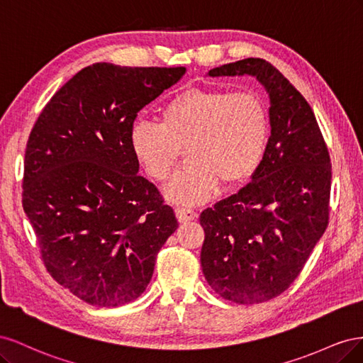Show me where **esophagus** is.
Listing matches in <instances>:
<instances>
[{"instance_id":"obj_1","label":"esophagus","mask_w":363,"mask_h":363,"mask_svg":"<svg viewBox=\"0 0 363 363\" xmlns=\"http://www.w3.org/2000/svg\"><path fill=\"white\" fill-rule=\"evenodd\" d=\"M175 215H177L179 223H189V221H194V219L196 218L195 211H192V208H186V207L175 208Z\"/></svg>"}]
</instances>
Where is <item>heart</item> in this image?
Instances as JSON below:
<instances>
[{
    "label": "heart",
    "mask_w": 363,
    "mask_h": 363,
    "mask_svg": "<svg viewBox=\"0 0 363 363\" xmlns=\"http://www.w3.org/2000/svg\"><path fill=\"white\" fill-rule=\"evenodd\" d=\"M160 123L136 118L130 148L152 180L164 182L184 150L188 164L168 184V199L200 204L219 186L236 188L259 169L269 140L265 101L251 92L188 89L163 106Z\"/></svg>",
    "instance_id": "1"
}]
</instances>
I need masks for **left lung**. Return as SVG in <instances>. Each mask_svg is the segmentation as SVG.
Instances as JSON below:
<instances>
[{"label": "left lung", "mask_w": 363, "mask_h": 363, "mask_svg": "<svg viewBox=\"0 0 363 363\" xmlns=\"http://www.w3.org/2000/svg\"><path fill=\"white\" fill-rule=\"evenodd\" d=\"M207 75H252L269 98L271 136L259 169L200 215L207 283L228 301L259 304L291 286L325 232L330 156L309 103L269 62L250 57Z\"/></svg>", "instance_id": "8db88e82"}]
</instances>
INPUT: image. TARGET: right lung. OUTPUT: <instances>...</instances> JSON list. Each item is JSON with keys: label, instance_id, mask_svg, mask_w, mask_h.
I'll list each match as a JSON object with an SVG mask.
<instances>
[{"label": "right lung", "instance_id": "obj_1", "mask_svg": "<svg viewBox=\"0 0 363 363\" xmlns=\"http://www.w3.org/2000/svg\"><path fill=\"white\" fill-rule=\"evenodd\" d=\"M186 68L94 63L43 107L24 160L23 207L51 277L98 307L135 301L179 223L138 175L128 131Z\"/></svg>", "mask_w": 363, "mask_h": 363}]
</instances>
